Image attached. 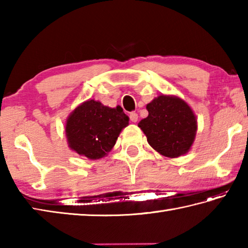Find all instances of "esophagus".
<instances>
[{"instance_id":"34e87169","label":"esophagus","mask_w":248,"mask_h":248,"mask_svg":"<svg viewBox=\"0 0 248 248\" xmlns=\"http://www.w3.org/2000/svg\"><path fill=\"white\" fill-rule=\"evenodd\" d=\"M138 119H139V115L138 114H136L135 112L130 113V120L132 121V123H136V121H138Z\"/></svg>"}]
</instances>
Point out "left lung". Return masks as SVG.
<instances>
[{"instance_id": "obj_1", "label": "left lung", "mask_w": 248, "mask_h": 248, "mask_svg": "<svg viewBox=\"0 0 248 248\" xmlns=\"http://www.w3.org/2000/svg\"><path fill=\"white\" fill-rule=\"evenodd\" d=\"M148 116L139 127L155 151L167 157L187 154L197 132V118L192 108L173 94H160L146 105Z\"/></svg>"}]
</instances>
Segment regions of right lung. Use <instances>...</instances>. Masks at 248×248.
Masks as SVG:
<instances>
[{"instance_id": "obj_1", "label": "right lung", "mask_w": 248, "mask_h": 248, "mask_svg": "<svg viewBox=\"0 0 248 248\" xmlns=\"http://www.w3.org/2000/svg\"><path fill=\"white\" fill-rule=\"evenodd\" d=\"M129 124L124 109L105 107L93 99L86 100L72 110L65 125L67 143L76 154L89 160L107 156L123 129Z\"/></svg>"}]
</instances>
